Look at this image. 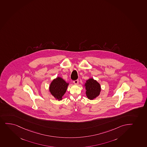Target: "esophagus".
<instances>
[{
  "label": "esophagus",
  "instance_id": "1",
  "mask_svg": "<svg viewBox=\"0 0 147 147\" xmlns=\"http://www.w3.org/2000/svg\"><path fill=\"white\" fill-rule=\"evenodd\" d=\"M73 83L75 84H77L79 83V80H76L75 81H73Z\"/></svg>",
  "mask_w": 147,
  "mask_h": 147
}]
</instances>
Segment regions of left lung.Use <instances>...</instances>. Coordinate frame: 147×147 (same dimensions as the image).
I'll return each instance as SVG.
<instances>
[{"mask_svg":"<svg viewBox=\"0 0 147 147\" xmlns=\"http://www.w3.org/2000/svg\"><path fill=\"white\" fill-rule=\"evenodd\" d=\"M84 86L86 88V96L90 100L96 98L100 94L101 91L100 84L92 78L86 80Z\"/></svg>","mask_w":147,"mask_h":147,"instance_id":"left-lung-1","label":"left lung"}]
</instances>
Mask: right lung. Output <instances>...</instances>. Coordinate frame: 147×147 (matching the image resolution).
<instances>
[{"label": "right lung", "mask_w": 147, "mask_h": 147, "mask_svg": "<svg viewBox=\"0 0 147 147\" xmlns=\"http://www.w3.org/2000/svg\"><path fill=\"white\" fill-rule=\"evenodd\" d=\"M69 83H66L64 80L60 77H57L51 82L50 84V92L51 95L58 101H61L66 90Z\"/></svg>", "instance_id": "add662e5"}]
</instances>
